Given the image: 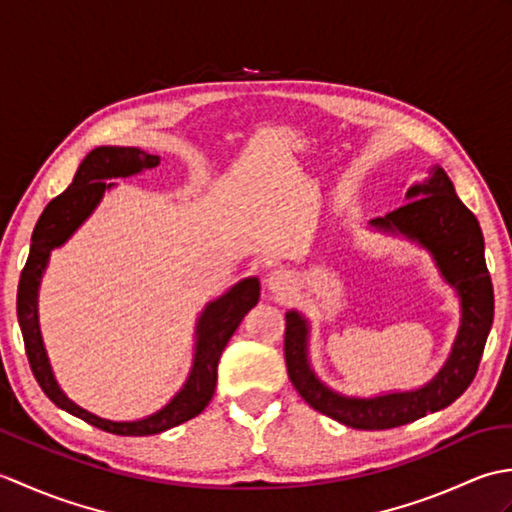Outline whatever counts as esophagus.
Instances as JSON below:
<instances>
[{
  "instance_id": "esophagus-1",
  "label": "esophagus",
  "mask_w": 512,
  "mask_h": 512,
  "mask_svg": "<svg viewBox=\"0 0 512 512\" xmlns=\"http://www.w3.org/2000/svg\"><path fill=\"white\" fill-rule=\"evenodd\" d=\"M292 284H295V281H292V275L288 273V270H275V273L268 277V288L277 292V295H281V297L290 295Z\"/></svg>"
}]
</instances>
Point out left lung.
I'll return each instance as SVG.
<instances>
[{"label": "left lung", "mask_w": 512, "mask_h": 512, "mask_svg": "<svg viewBox=\"0 0 512 512\" xmlns=\"http://www.w3.org/2000/svg\"><path fill=\"white\" fill-rule=\"evenodd\" d=\"M409 202L372 224L400 231L427 246L444 279L462 297V328L453 354L442 372L427 387L407 394H391L372 400L343 398L321 385L312 374L306 356V321L297 312L286 314L284 354L288 378L299 396L323 416L352 429L380 431L418 420L427 413L449 407L473 383L480 367L486 336L493 325V284L484 259V237L475 215L455 195L453 182L436 169L427 184L407 191Z\"/></svg>", "instance_id": "obj_1"}]
</instances>
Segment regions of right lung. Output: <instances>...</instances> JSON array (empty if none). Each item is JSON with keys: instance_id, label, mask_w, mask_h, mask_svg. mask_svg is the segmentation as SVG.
<instances>
[{"instance_id": "1", "label": "right lung", "mask_w": 512, "mask_h": 512, "mask_svg": "<svg viewBox=\"0 0 512 512\" xmlns=\"http://www.w3.org/2000/svg\"><path fill=\"white\" fill-rule=\"evenodd\" d=\"M158 165V156H151L147 151H140L136 147H99L90 151L81 162L70 187L43 209L35 231H32L28 262L19 277L17 319L21 325V334H24L30 369L35 374L39 387L43 389V394L63 411L85 420L96 429L116 433V436H154V433L178 427V424L198 416L213 398L217 383V363H220V356L228 339H231L248 310L255 308L259 301V281L250 277L228 290L222 299L213 301L204 310L198 323V347H195V361L187 385H184V389L165 409H160L145 420H103L94 416V413L81 409L79 405H74L59 389L57 380L52 376L46 350H43L37 321V290L43 268L48 264L50 250L61 246L76 231V226L99 204L107 187H112L116 180H127L143 171L156 169Z\"/></svg>"}]
</instances>
